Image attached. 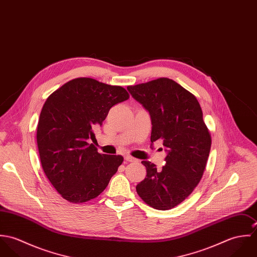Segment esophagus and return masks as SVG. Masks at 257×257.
<instances>
[{"label":"esophagus","mask_w":257,"mask_h":257,"mask_svg":"<svg viewBox=\"0 0 257 257\" xmlns=\"http://www.w3.org/2000/svg\"><path fill=\"white\" fill-rule=\"evenodd\" d=\"M124 160L127 161V162H135V161H137V159L135 157L131 156V155H125L124 156Z\"/></svg>","instance_id":"esophagus-1"}]
</instances>
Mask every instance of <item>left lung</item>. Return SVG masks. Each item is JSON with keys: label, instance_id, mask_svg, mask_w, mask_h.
Returning a JSON list of instances; mask_svg holds the SVG:
<instances>
[{"label": "left lung", "instance_id": "obj_1", "mask_svg": "<svg viewBox=\"0 0 257 257\" xmlns=\"http://www.w3.org/2000/svg\"><path fill=\"white\" fill-rule=\"evenodd\" d=\"M127 90L149 111L151 143L161 141L167 151L161 169L142 161L147 177L137 185V192L148 206L170 210L200 182L211 150V134L197 98L175 81L158 78L127 86Z\"/></svg>", "mask_w": 257, "mask_h": 257}]
</instances>
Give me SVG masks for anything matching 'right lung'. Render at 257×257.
Instances as JSON below:
<instances>
[{"mask_svg":"<svg viewBox=\"0 0 257 257\" xmlns=\"http://www.w3.org/2000/svg\"><path fill=\"white\" fill-rule=\"evenodd\" d=\"M130 98L120 86L76 78L54 91L39 115L37 143L42 169L62 198L84 203L98 197L122 163L89 144L110 108Z\"/></svg>","mask_w":257,"mask_h":257,"instance_id":"add662e5","label":"right lung"}]
</instances>
